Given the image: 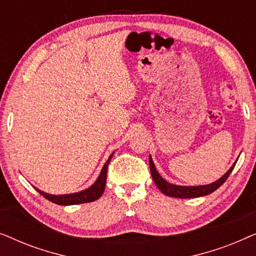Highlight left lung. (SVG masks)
Segmentation results:
<instances>
[{
  "instance_id": "left-lung-1",
  "label": "left lung",
  "mask_w": 256,
  "mask_h": 256,
  "mask_svg": "<svg viewBox=\"0 0 256 256\" xmlns=\"http://www.w3.org/2000/svg\"><path fill=\"white\" fill-rule=\"evenodd\" d=\"M236 160L234 162L233 166L230 168V170L227 171L222 177H220L218 180L213 182V183L208 184V185H199V186H182V185H174V184L168 183L166 180H163V178L160 177L158 171L156 170L152 156H149V166H150V171H152V180L155 182L156 186L162 191V194H164L166 196H169V197H174V198H197V197H202V196L212 194V192H214L216 188L222 186V185L226 182L227 178H228L230 172H232L234 166H236Z\"/></svg>"
}]
</instances>
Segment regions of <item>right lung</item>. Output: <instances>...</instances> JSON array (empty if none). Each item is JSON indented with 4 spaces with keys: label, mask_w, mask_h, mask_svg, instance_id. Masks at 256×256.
Segmentation results:
<instances>
[{
    "label": "right lung",
    "mask_w": 256,
    "mask_h": 256,
    "mask_svg": "<svg viewBox=\"0 0 256 256\" xmlns=\"http://www.w3.org/2000/svg\"><path fill=\"white\" fill-rule=\"evenodd\" d=\"M114 152L110 156V158L107 160V162L104 163V166L101 169V172L96 180V183L90 185L88 188L82 190L80 192H76V194H45L44 191H40V188H36V190L43 196L44 198H46L48 200H50L54 204L58 205H76V204H84V202H94L96 199H99L102 196L104 191V186H106V178H107V168L110 164L112 157H113Z\"/></svg>",
    "instance_id": "obj_1"
}]
</instances>
